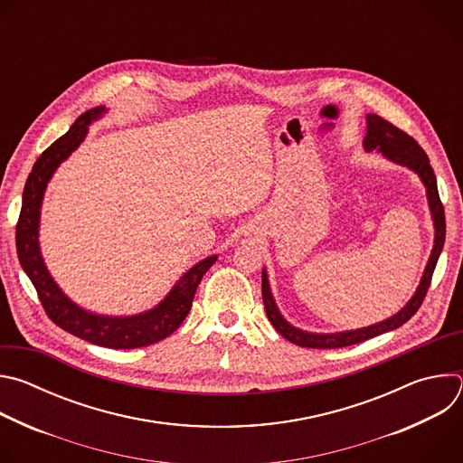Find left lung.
<instances>
[{
    "mask_svg": "<svg viewBox=\"0 0 463 463\" xmlns=\"http://www.w3.org/2000/svg\"><path fill=\"white\" fill-rule=\"evenodd\" d=\"M366 124L368 126H366L364 148L368 152L379 150L390 161L400 163L403 166H409L425 183L427 197H429V207H430L432 220H434V229H436L434 247H432L429 263H427L423 279L420 282V288H418L416 295L411 298V302L398 315H393V317H390V318H386L383 322H377L373 326L354 329V332H343V334H326V335H322V334H307V332H302V329L291 326L289 322H286L282 318L280 311L277 309V304L273 300V295H271V289H269V284H268L266 269H263L261 271V298H263V306H266L268 318H269V322L275 326V329L284 339H288L289 343H293L297 346H302V348H317V350L345 348V346H352V345L368 341L372 337H377L381 334L392 332V329L403 326L407 320H411V317H414V313L423 304V298H425V295H427V291L430 288L432 273L436 269L439 252L443 249V241H445V211H443V203H441L439 194H438L436 175H434V170H432V166L429 163L427 154L418 145V141L407 134V131L400 129L398 126H393L392 122H388L386 118H383L379 115H373V113L366 115Z\"/></svg>",
    "mask_w": 463,
    "mask_h": 463,
    "instance_id": "1",
    "label": "left lung"
}]
</instances>
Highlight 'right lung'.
I'll return each instance as SVG.
<instances>
[{"mask_svg":"<svg viewBox=\"0 0 463 463\" xmlns=\"http://www.w3.org/2000/svg\"><path fill=\"white\" fill-rule=\"evenodd\" d=\"M104 111L106 108L99 106L82 113L70 128L68 134L56 139L36 159L24 188L22 213L16 223V250L22 268L31 279L47 317L56 326L75 337H80L99 346L131 350L159 343L175 332L181 322L186 318L192 307L195 289L200 286L203 275L216 261V256H209L200 263H195L190 271L181 277V280L157 307L136 317L117 318L93 315L73 304L60 291V288L54 284L45 269V263L38 247L42 197L52 172L84 141L88 134V124L99 118Z\"/></svg>","mask_w":463,"mask_h":463,"instance_id":"1","label":"right lung"}]
</instances>
